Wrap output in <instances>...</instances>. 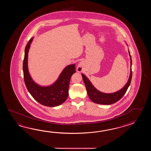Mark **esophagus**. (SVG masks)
<instances>
[{"label": "esophagus", "instance_id": "1", "mask_svg": "<svg viewBox=\"0 0 151 151\" xmlns=\"http://www.w3.org/2000/svg\"><path fill=\"white\" fill-rule=\"evenodd\" d=\"M83 71V63L82 62H80V63L77 66V71L79 72H81Z\"/></svg>", "mask_w": 151, "mask_h": 151}]
</instances>
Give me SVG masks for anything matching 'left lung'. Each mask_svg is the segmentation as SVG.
Returning <instances> with one entry per match:
<instances>
[{
	"instance_id": "left-lung-1",
	"label": "left lung",
	"mask_w": 151,
	"mask_h": 151,
	"mask_svg": "<svg viewBox=\"0 0 151 151\" xmlns=\"http://www.w3.org/2000/svg\"><path fill=\"white\" fill-rule=\"evenodd\" d=\"M129 55L131 59V66H132L131 56L130 55V52ZM83 79L84 83L86 88L87 92L90 99L93 102L101 105H111L117 102L119 100L122 98L124 96L128 87L129 86L131 82L132 77V72L131 68L130 76L128 79V81L124 87L121 90L113 93H105L101 92L93 86V85L90 82V80L83 74H81Z\"/></svg>"
}]
</instances>
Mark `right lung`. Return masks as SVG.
<instances>
[{"instance_id": "obj_1", "label": "right lung", "mask_w": 151, "mask_h": 151, "mask_svg": "<svg viewBox=\"0 0 151 151\" xmlns=\"http://www.w3.org/2000/svg\"><path fill=\"white\" fill-rule=\"evenodd\" d=\"M32 40L33 38L26 46L23 61L24 79L26 88L33 98L42 105L48 107L60 105L68 98L71 76L76 72L75 64L68 65L65 68L58 80L51 86H39L34 82L28 70V52Z\"/></svg>"}]
</instances>
